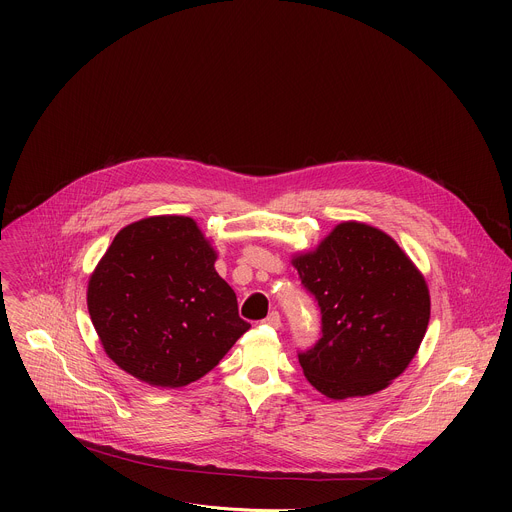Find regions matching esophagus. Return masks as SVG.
<instances>
[{"mask_svg": "<svg viewBox=\"0 0 512 512\" xmlns=\"http://www.w3.org/2000/svg\"><path fill=\"white\" fill-rule=\"evenodd\" d=\"M265 324H267V326H271V328H279V326H281L279 312H271V314L265 318Z\"/></svg>", "mask_w": 512, "mask_h": 512, "instance_id": "esophagus-1", "label": "esophagus"}]
</instances>
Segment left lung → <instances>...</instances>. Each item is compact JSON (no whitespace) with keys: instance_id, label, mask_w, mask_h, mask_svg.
I'll list each match as a JSON object with an SVG mask.
<instances>
[{"instance_id":"left-lung-1","label":"left lung","mask_w":512,"mask_h":512,"mask_svg":"<svg viewBox=\"0 0 512 512\" xmlns=\"http://www.w3.org/2000/svg\"><path fill=\"white\" fill-rule=\"evenodd\" d=\"M291 265L322 312V338L298 354L310 385L338 401L389 387L429 324V289L407 253L381 229L346 221Z\"/></svg>"}]
</instances>
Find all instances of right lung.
<instances>
[{"instance_id": "right-lung-1", "label": "right lung", "mask_w": 512, "mask_h": 512, "mask_svg": "<svg viewBox=\"0 0 512 512\" xmlns=\"http://www.w3.org/2000/svg\"><path fill=\"white\" fill-rule=\"evenodd\" d=\"M214 261L190 216H148L115 235L89 277L87 308L121 371L178 389L212 371L249 330Z\"/></svg>"}]
</instances>
